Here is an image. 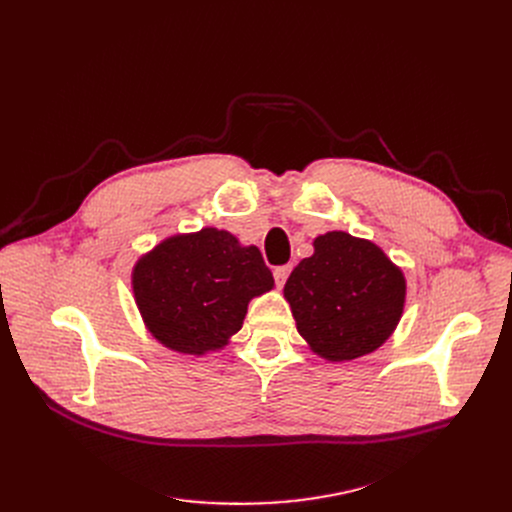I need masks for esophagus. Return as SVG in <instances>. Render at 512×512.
Instances as JSON below:
<instances>
[{
	"label": "esophagus",
	"mask_w": 512,
	"mask_h": 512,
	"mask_svg": "<svg viewBox=\"0 0 512 512\" xmlns=\"http://www.w3.org/2000/svg\"><path fill=\"white\" fill-rule=\"evenodd\" d=\"M290 270H292L290 265H280V267H276V270H274V280H276L278 288H282V286H284V282H286V278H288Z\"/></svg>",
	"instance_id": "1"
}]
</instances>
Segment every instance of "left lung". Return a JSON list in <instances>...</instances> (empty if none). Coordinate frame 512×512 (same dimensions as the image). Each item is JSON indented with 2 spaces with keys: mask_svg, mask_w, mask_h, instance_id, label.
Wrapping results in <instances>:
<instances>
[{
  "mask_svg": "<svg viewBox=\"0 0 512 512\" xmlns=\"http://www.w3.org/2000/svg\"><path fill=\"white\" fill-rule=\"evenodd\" d=\"M313 249L284 286L299 334L328 361L373 353L392 336L405 309L402 270L371 240L340 230L317 236Z\"/></svg>",
  "mask_w": 512,
  "mask_h": 512,
  "instance_id": "obj_1",
  "label": "left lung"
}]
</instances>
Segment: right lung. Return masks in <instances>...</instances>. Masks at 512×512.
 Wrapping results in <instances>:
<instances>
[{"mask_svg": "<svg viewBox=\"0 0 512 512\" xmlns=\"http://www.w3.org/2000/svg\"><path fill=\"white\" fill-rule=\"evenodd\" d=\"M272 288L259 249L218 228L161 240L132 270L147 330L172 351L197 357L226 346L242 328L249 301Z\"/></svg>", "mask_w": 512, "mask_h": 512, "instance_id": "obj_1", "label": "right lung"}]
</instances>
